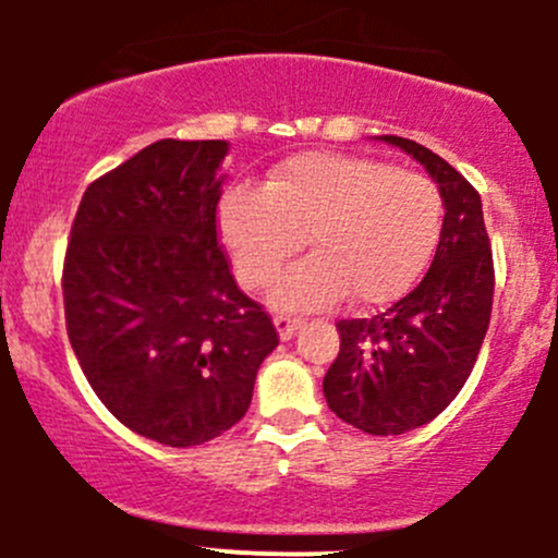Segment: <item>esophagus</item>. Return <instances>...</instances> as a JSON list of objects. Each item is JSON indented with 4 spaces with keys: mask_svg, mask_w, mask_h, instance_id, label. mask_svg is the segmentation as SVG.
<instances>
[{
    "mask_svg": "<svg viewBox=\"0 0 558 558\" xmlns=\"http://www.w3.org/2000/svg\"><path fill=\"white\" fill-rule=\"evenodd\" d=\"M305 324V318H300V315H275V329H278L280 340H291L294 337V331L300 329V326Z\"/></svg>",
    "mask_w": 558,
    "mask_h": 558,
    "instance_id": "obj_1",
    "label": "esophagus"
}]
</instances>
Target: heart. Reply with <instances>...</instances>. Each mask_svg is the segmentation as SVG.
Listing matches in <instances>:
<instances>
[{"mask_svg":"<svg viewBox=\"0 0 558 558\" xmlns=\"http://www.w3.org/2000/svg\"><path fill=\"white\" fill-rule=\"evenodd\" d=\"M442 229L435 180L367 156L311 150L272 167L264 185H232L218 234L240 283L262 289L307 245L311 258L275 283L272 302L315 311L351 296L397 300L424 272Z\"/></svg>","mask_w":558,"mask_h":558,"instance_id":"heart-1","label":"heart"}]
</instances>
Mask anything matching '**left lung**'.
I'll return each mask as SVG.
<instances>
[{"label": "left lung", "instance_id": "left-lung-1", "mask_svg": "<svg viewBox=\"0 0 558 558\" xmlns=\"http://www.w3.org/2000/svg\"><path fill=\"white\" fill-rule=\"evenodd\" d=\"M426 167L442 196V229L429 272L373 318L337 320L340 353L324 378L337 418L367 435H404L429 424L470 378L494 300V258L481 194L446 159L384 134Z\"/></svg>", "mask_w": 558, "mask_h": 558}]
</instances>
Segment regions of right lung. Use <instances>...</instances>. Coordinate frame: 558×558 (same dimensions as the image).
<instances>
[{
	"label": "right lung",
	"mask_w": 558,
	"mask_h": 558,
	"mask_svg": "<svg viewBox=\"0 0 558 558\" xmlns=\"http://www.w3.org/2000/svg\"><path fill=\"white\" fill-rule=\"evenodd\" d=\"M223 140H159L94 180L66 243L70 345L102 404L137 435L191 448L245 415L272 318L218 245Z\"/></svg>",
	"instance_id": "right-lung-1"
}]
</instances>
